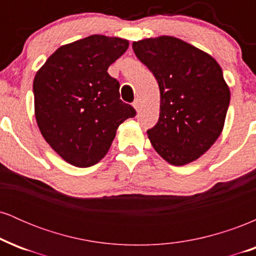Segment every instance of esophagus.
<instances>
[{
	"mask_svg": "<svg viewBox=\"0 0 256 256\" xmlns=\"http://www.w3.org/2000/svg\"><path fill=\"white\" fill-rule=\"evenodd\" d=\"M132 106H134V108L136 110H140V101H138V100H134V104H132Z\"/></svg>",
	"mask_w": 256,
	"mask_h": 256,
	"instance_id": "34e87169",
	"label": "esophagus"
}]
</instances>
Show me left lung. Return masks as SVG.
Here are the masks:
<instances>
[{
  "label": "left lung",
  "mask_w": 256,
  "mask_h": 256,
  "mask_svg": "<svg viewBox=\"0 0 256 256\" xmlns=\"http://www.w3.org/2000/svg\"><path fill=\"white\" fill-rule=\"evenodd\" d=\"M132 48L160 89V116L146 131L152 146L171 165L192 162L224 128L230 89L222 67L210 54L171 36L138 40Z\"/></svg>",
  "instance_id": "obj_1"
}]
</instances>
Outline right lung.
I'll use <instances>...</instances> for the list:
<instances>
[{
	"label": "right lung",
	"instance_id": "right-lung-1",
	"mask_svg": "<svg viewBox=\"0 0 256 256\" xmlns=\"http://www.w3.org/2000/svg\"><path fill=\"white\" fill-rule=\"evenodd\" d=\"M128 40L92 34L60 46L34 80V116L40 134L66 162L98 164L110 150L116 128L136 110L120 100L119 82L107 70Z\"/></svg>",
	"mask_w": 256,
	"mask_h": 256
}]
</instances>
